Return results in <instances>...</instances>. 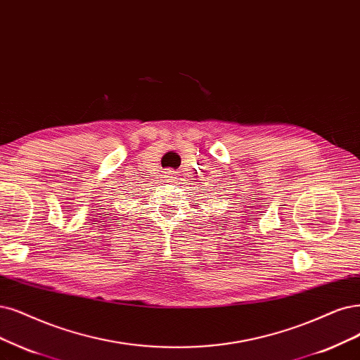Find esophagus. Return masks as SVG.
<instances>
[{"label":"esophagus","instance_id":"34e87169","mask_svg":"<svg viewBox=\"0 0 360 360\" xmlns=\"http://www.w3.org/2000/svg\"><path fill=\"white\" fill-rule=\"evenodd\" d=\"M163 178H165V182H175V179H176V173L173 172V170H166V172H165V175H163Z\"/></svg>","mask_w":360,"mask_h":360}]
</instances>
